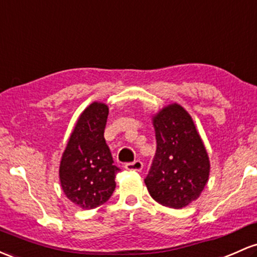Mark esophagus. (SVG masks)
<instances>
[{
  "label": "esophagus",
  "mask_w": 257,
  "mask_h": 257,
  "mask_svg": "<svg viewBox=\"0 0 257 257\" xmlns=\"http://www.w3.org/2000/svg\"><path fill=\"white\" fill-rule=\"evenodd\" d=\"M143 167H144V165H143V162L140 160H135L134 162H129V163H126L125 166H124V168H125V170L137 171V172L142 171Z\"/></svg>",
  "instance_id": "1"
}]
</instances>
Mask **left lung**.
<instances>
[{
  "label": "left lung",
  "instance_id": "8db88e82",
  "mask_svg": "<svg viewBox=\"0 0 257 257\" xmlns=\"http://www.w3.org/2000/svg\"><path fill=\"white\" fill-rule=\"evenodd\" d=\"M156 154L145 178L155 201L182 208L196 200L210 176V161L190 114L178 103L166 106L152 118Z\"/></svg>",
  "mask_w": 257,
  "mask_h": 257
}]
</instances>
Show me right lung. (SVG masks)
<instances>
[{"instance_id": "1", "label": "right lung", "mask_w": 257, "mask_h": 257, "mask_svg": "<svg viewBox=\"0 0 257 257\" xmlns=\"http://www.w3.org/2000/svg\"><path fill=\"white\" fill-rule=\"evenodd\" d=\"M107 117L105 103L92 102L86 107L62 155V189L70 201L86 210L105 204L111 197L115 174L120 171L103 138Z\"/></svg>"}]
</instances>
